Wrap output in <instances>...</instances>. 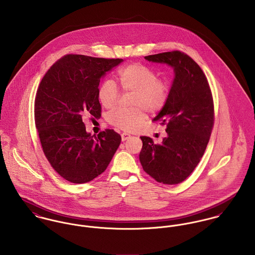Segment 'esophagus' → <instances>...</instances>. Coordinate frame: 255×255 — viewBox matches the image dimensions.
<instances>
[{
    "instance_id": "34e87169",
    "label": "esophagus",
    "mask_w": 255,
    "mask_h": 255,
    "mask_svg": "<svg viewBox=\"0 0 255 255\" xmlns=\"http://www.w3.org/2000/svg\"><path fill=\"white\" fill-rule=\"evenodd\" d=\"M121 135H122V140H123V141H126V140H128V138H130V135H129L128 133H126V132H125V133H122Z\"/></svg>"
}]
</instances>
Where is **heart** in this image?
Instances as JSON below:
<instances>
[{
	"instance_id": "obj_1",
	"label": "heart",
	"mask_w": 255,
	"mask_h": 255,
	"mask_svg": "<svg viewBox=\"0 0 255 255\" xmlns=\"http://www.w3.org/2000/svg\"><path fill=\"white\" fill-rule=\"evenodd\" d=\"M119 80L124 91L133 92L132 106L138 108L114 110L107 119L115 128L131 131L145 120L144 109L149 113H156L163 108L168 99L169 86L165 81L157 79L151 70L138 64L120 70ZM98 97L103 107L114 108L120 97L116 83L111 79L104 80L99 87Z\"/></svg>"
}]
</instances>
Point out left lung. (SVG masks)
<instances>
[{"label": "left lung", "instance_id": "left-lung-1", "mask_svg": "<svg viewBox=\"0 0 255 255\" xmlns=\"http://www.w3.org/2000/svg\"><path fill=\"white\" fill-rule=\"evenodd\" d=\"M174 70L168 99L154 118L166 125L167 136L155 144L141 136L139 161L146 173L158 182L177 184L195 169L208 144L214 124L211 90L200 67L179 51L144 57Z\"/></svg>", "mask_w": 255, "mask_h": 255}]
</instances>
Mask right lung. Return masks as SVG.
<instances>
[{
    "label": "right lung",
    "instance_id": "1",
    "mask_svg": "<svg viewBox=\"0 0 255 255\" xmlns=\"http://www.w3.org/2000/svg\"><path fill=\"white\" fill-rule=\"evenodd\" d=\"M123 62L67 55L40 82L34 115L41 145L54 170L69 182L85 183L101 175L121 144L113 129L97 136L87 132L82 115L101 117L100 79Z\"/></svg>",
    "mask_w": 255,
    "mask_h": 255
}]
</instances>
